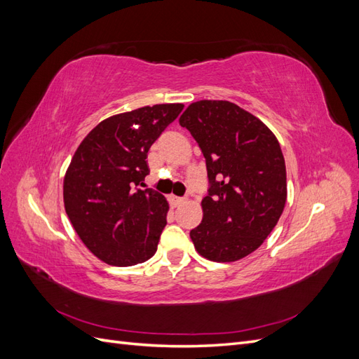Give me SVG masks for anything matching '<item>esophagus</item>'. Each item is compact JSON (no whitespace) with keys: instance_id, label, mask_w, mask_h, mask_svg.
Masks as SVG:
<instances>
[{"instance_id":"obj_1","label":"esophagus","mask_w":359,"mask_h":359,"mask_svg":"<svg viewBox=\"0 0 359 359\" xmlns=\"http://www.w3.org/2000/svg\"><path fill=\"white\" fill-rule=\"evenodd\" d=\"M169 202L172 206H180L181 203L186 202V199L184 198H178V196H169Z\"/></svg>"}]
</instances>
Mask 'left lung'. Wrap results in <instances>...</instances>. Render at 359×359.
Returning a JSON list of instances; mask_svg holds the SVG:
<instances>
[{"label": "left lung", "mask_w": 359, "mask_h": 359, "mask_svg": "<svg viewBox=\"0 0 359 359\" xmlns=\"http://www.w3.org/2000/svg\"><path fill=\"white\" fill-rule=\"evenodd\" d=\"M206 160L203 219L190 231L198 253L235 262L262 245L287 198L285 157L259 118L226 100L191 103L180 118Z\"/></svg>", "instance_id": "8db88e82"}]
</instances>
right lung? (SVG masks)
I'll use <instances>...</instances> for the list:
<instances>
[{
	"label": "right lung",
	"instance_id": "1",
	"mask_svg": "<svg viewBox=\"0 0 359 359\" xmlns=\"http://www.w3.org/2000/svg\"><path fill=\"white\" fill-rule=\"evenodd\" d=\"M182 107L154 104L109 116L76 149L64 177V208L82 243L107 265L142 264L157 252L169 203L142 189L147 156Z\"/></svg>",
	"mask_w": 359,
	"mask_h": 359
}]
</instances>
